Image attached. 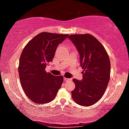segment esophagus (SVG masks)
Segmentation results:
<instances>
[{
    "mask_svg": "<svg viewBox=\"0 0 129 129\" xmlns=\"http://www.w3.org/2000/svg\"><path fill=\"white\" fill-rule=\"evenodd\" d=\"M63 80H64L65 81H69V80H71V79L66 78V77H63Z\"/></svg>",
    "mask_w": 129,
    "mask_h": 129,
    "instance_id": "esophagus-1",
    "label": "esophagus"
}]
</instances>
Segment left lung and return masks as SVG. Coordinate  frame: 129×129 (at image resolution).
Returning a JSON list of instances; mask_svg holds the SVG:
<instances>
[{
    "label": "left lung",
    "mask_w": 129,
    "mask_h": 129,
    "mask_svg": "<svg viewBox=\"0 0 129 129\" xmlns=\"http://www.w3.org/2000/svg\"><path fill=\"white\" fill-rule=\"evenodd\" d=\"M69 38L80 56L83 79H74L76 87L72 98L78 105L91 106L103 95L109 82L111 62L106 50L97 38L90 34L71 35Z\"/></svg>",
    "instance_id": "1"
}]
</instances>
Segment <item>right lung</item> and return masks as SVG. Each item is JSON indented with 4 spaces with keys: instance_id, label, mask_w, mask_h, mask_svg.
I'll return each mask as SVG.
<instances>
[{
    "instance_id": "1",
    "label": "right lung",
    "mask_w": 129,
    "mask_h": 129,
    "mask_svg": "<svg viewBox=\"0 0 129 129\" xmlns=\"http://www.w3.org/2000/svg\"><path fill=\"white\" fill-rule=\"evenodd\" d=\"M67 35L42 32L26 44L20 57L18 73L25 94L37 104L49 103L56 95L63 83L62 76L46 71L53 60L58 46Z\"/></svg>"
}]
</instances>
